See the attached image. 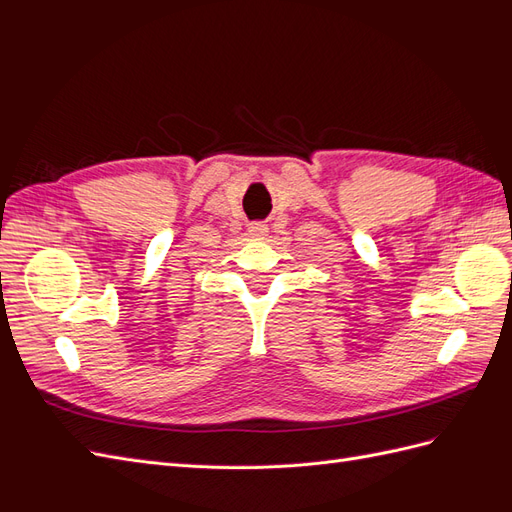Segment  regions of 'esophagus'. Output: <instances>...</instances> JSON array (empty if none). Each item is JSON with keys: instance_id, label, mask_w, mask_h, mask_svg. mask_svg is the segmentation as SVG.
<instances>
[{"instance_id": "1", "label": "esophagus", "mask_w": 512, "mask_h": 512, "mask_svg": "<svg viewBox=\"0 0 512 512\" xmlns=\"http://www.w3.org/2000/svg\"><path fill=\"white\" fill-rule=\"evenodd\" d=\"M247 232H250V235L256 237V239H262V237H267L269 228H267L265 222H252L250 228H247Z\"/></svg>"}]
</instances>
